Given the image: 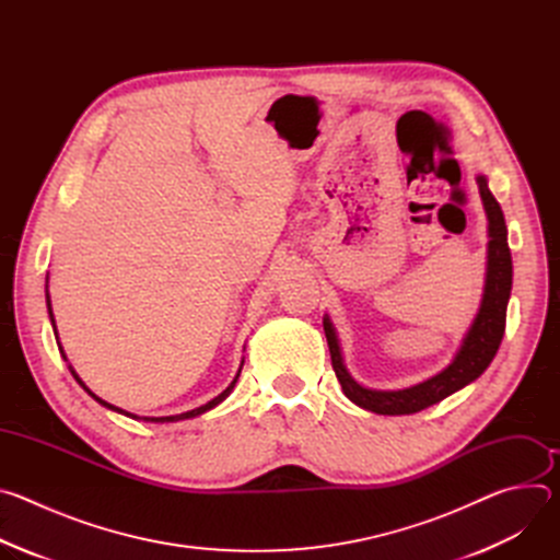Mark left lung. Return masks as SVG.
I'll list each match as a JSON object with an SVG mask.
<instances>
[{
    "label": "left lung",
    "instance_id": "left-lung-1",
    "mask_svg": "<svg viewBox=\"0 0 560 560\" xmlns=\"http://www.w3.org/2000/svg\"><path fill=\"white\" fill-rule=\"evenodd\" d=\"M478 192H481V201L488 214V272H486V290L483 301L478 307V314L474 324L469 326L454 361L439 372L436 376L417 383L406 389H370L357 383L341 354L337 330L330 322V316H324V330L332 357V368L337 372V378L343 387V394L363 410L376 412V415H415L421 412L445 396L454 394L456 389L465 387L474 378L481 376L492 359L497 357V350L505 335V316H508V301L512 292V255L508 246V225L503 210L494 195L488 188V179L483 175L476 177Z\"/></svg>",
    "mask_w": 560,
    "mask_h": 560
}]
</instances>
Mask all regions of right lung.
Segmentation results:
<instances>
[{"mask_svg": "<svg viewBox=\"0 0 560 560\" xmlns=\"http://www.w3.org/2000/svg\"><path fill=\"white\" fill-rule=\"evenodd\" d=\"M46 305H48V316H50V324H52V330H55V335H57V328H55V316H52V307H50V296H48V281H46ZM57 346H59V352H61V357L66 359V354H63V350H61V343H59V337H57ZM68 361V359H66ZM242 365H244V361H242ZM68 370H70V374L74 376V381L79 383V385H82L93 398H95V401L100 404V406H104V408H108V410H113V412H119V415H126V417H130V419H143V421H150V423H175V421H184V419H192V417H199V415H203V412H208V410H212L214 406H219L221 401H223V398L232 392V387H234V383H236V378H238V374H242V368H238V372H236V376H234V381L219 394V396H214L212 398V401H208L206 406H201V408H197V410H190V412H184V415H175V417H137V415H130V412H124L121 408H115V406H110V404H106L104 401V398H100L97 394H93L89 387H86V383L82 381V378H79V374L68 365Z\"/></svg>", "mask_w": 560, "mask_h": 560, "instance_id": "1", "label": "right lung"}]
</instances>
